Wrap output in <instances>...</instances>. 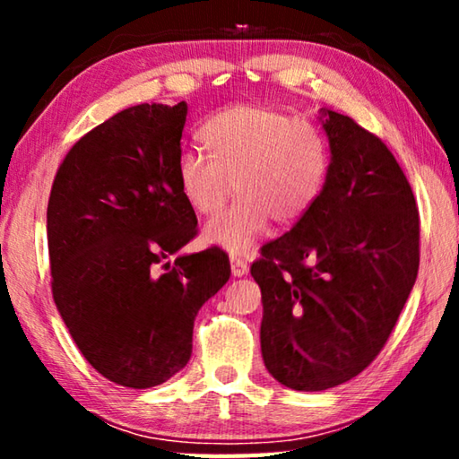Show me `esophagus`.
Here are the masks:
<instances>
[{"instance_id": "34e87169", "label": "esophagus", "mask_w": 459, "mask_h": 459, "mask_svg": "<svg viewBox=\"0 0 459 459\" xmlns=\"http://www.w3.org/2000/svg\"><path fill=\"white\" fill-rule=\"evenodd\" d=\"M230 271H232V275H235V277H245L248 273L247 261L238 259V257H230Z\"/></svg>"}]
</instances>
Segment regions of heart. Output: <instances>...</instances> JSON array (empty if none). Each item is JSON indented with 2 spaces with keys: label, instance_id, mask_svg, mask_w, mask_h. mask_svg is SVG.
<instances>
[{
  "label": "heart",
  "instance_id": "b5f03b06",
  "mask_svg": "<svg viewBox=\"0 0 459 459\" xmlns=\"http://www.w3.org/2000/svg\"><path fill=\"white\" fill-rule=\"evenodd\" d=\"M200 137L211 158L188 150L176 166L186 202L208 216L229 200L232 182L238 194L227 212L206 222V243L245 255L271 221L291 224L320 196L328 150L312 123L267 105L240 103L208 117Z\"/></svg>",
  "mask_w": 459,
  "mask_h": 459
}]
</instances>
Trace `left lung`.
<instances>
[{"label": "left lung", "instance_id": "8db88e82", "mask_svg": "<svg viewBox=\"0 0 459 459\" xmlns=\"http://www.w3.org/2000/svg\"><path fill=\"white\" fill-rule=\"evenodd\" d=\"M330 166L312 208L261 248V354L293 391H325L368 367L413 290L419 212L397 160L346 115L320 108Z\"/></svg>", "mask_w": 459, "mask_h": 459}]
</instances>
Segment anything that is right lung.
Here are the masks:
<instances>
[{"label": "right lung", "instance_id": "obj_1", "mask_svg": "<svg viewBox=\"0 0 459 459\" xmlns=\"http://www.w3.org/2000/svg\"><path fill=\"white\" fill-rule=\"evenodd\" d=\"M186 115V100L123 108L73 145L52 184L54 304L91 367L121 386L180 372L200 307L230 277L221 248L166 261L198 227L176 174Z\"/></svg>", "mask_w": 459, "mask_h": 459}]
</instances>
